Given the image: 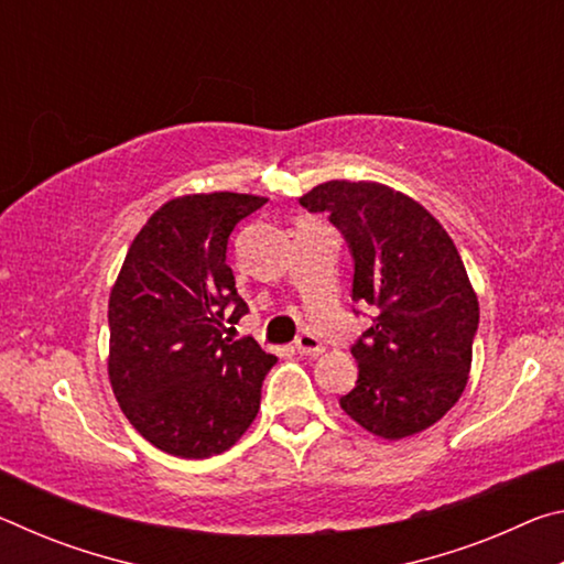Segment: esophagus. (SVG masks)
Returning a JSON list of instances; mask_svg holds the SVG:
<instances>
[{
	"label": "esophagus",
	"mask_w": 564,
	"mask_h": 564,
	"mask_svg": "<svg viewBox=\"0 0 564 564\" xmlns=\"http://www.w3.org/2000/svg\"><path fill=\"white\" fill-rule=\"evenodd\" d=\"M295 348H299L301 356H323V343L311 336V333H303V336H299V340H295Z\"/></svg>",
	"instance_id": "34e87169"
}]
</instances>
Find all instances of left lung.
<instances>
[{
	"instance_id": "left-lung-1",
	"label": "left lung",
	"mask_w": 564,
	"mask_h": 564,
	"mask_svg": "<svg viewBox=\"0 0 564 564\" xmlns=\"http://www.w3.org/2000/svg\"><path fill=\"white\" fill-rule=\"evenodd\" d=\"M299 202L328 212L346 236L352 301L376 313L352 346L358 380L340 408L386 441L427 431L463 395L480 321L453 238L423 204L378 181L333 178Z\"/></svg>"
}]
</instances>
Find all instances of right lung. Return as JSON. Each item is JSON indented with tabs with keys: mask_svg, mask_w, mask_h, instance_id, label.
<instances>
[{
	"mask_svg": "<svg viewBox=\"0 0 564 564\" xmlns=\"http://www.w3.org/2000/svg\"><path fill=\"white\" fill-rule=\"evenodd\" d=\"M269 198L234 191L161 204L133 238L109 293V383L147 441L204 460L241 441L275 362L253 338H226L248 305L226 246Z\"/></svg>",
	"mask_w": 564,
	"mask_h": 564,
	"instance_id": "add662e5",
	"label": "right lung"
}]
</instances>
